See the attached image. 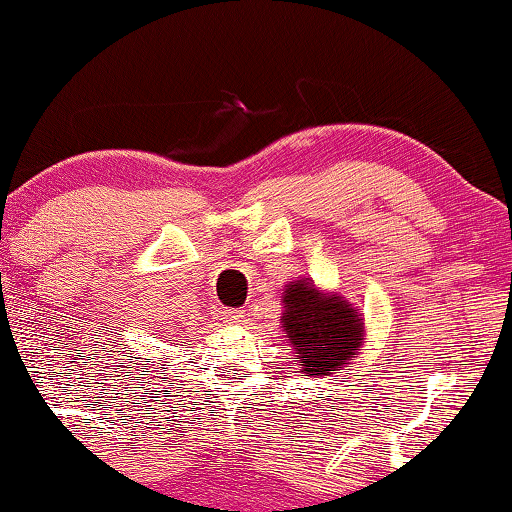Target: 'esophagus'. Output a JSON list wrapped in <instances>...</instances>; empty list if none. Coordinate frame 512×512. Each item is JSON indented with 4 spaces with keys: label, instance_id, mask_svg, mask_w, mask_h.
Masks as SVG:
<instances>
[{
    "label": "esophagus",
    "instance_id": "esophagus-1",
    "mask_svg": "<svg viewBox=\"0 0 512 512\" xmlns=\"http://www.w3.org/2000/svg\"><path fill=\"white\" fill-rule=\"evenodd\" d=\"M225 317H227V322L241 324V322H246V310H227Z\"/></svg>",
    "mask_w": 512,
    "mask_h": 512
}]
</instances>
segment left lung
<instances>
[{"label": "left lung", "instance_id": "left-lung-1", "mask_svg": "<svg viewBox=\"0 0 512 512\" xmlns=\"http://www.w3.org/2000/svg\"><path fill=\"white\" fill-rule=\"evenodd\" d=\"M282 331L292 342L303 377L333 375L347 368L365 342V322L345 296L326 292L310 278L282 289Z\"/></svg>", "mask_w": 512, "mask_h": 512}]
</instances>
